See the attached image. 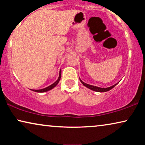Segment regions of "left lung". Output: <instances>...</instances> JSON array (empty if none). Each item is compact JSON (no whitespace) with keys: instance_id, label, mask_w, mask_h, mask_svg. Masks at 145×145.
I'll return each instance as SVG.
<instances>
[{"instance_id":"obj_1","label":"left lung","mask_w":145,"mask_h":145,"mask_svg":"<svg viewBox=\"0 0 145 145\" xmlns=\"http://www.w3.org/2000/svg\"><path fill=\"white\" fill-rule=\"evenodd\" d=\"M80 80L82 84L84 85V86H86V88H88L89 89H90V90H92L93 91H96V92H108V91L110 90L111 89H112L114 87H115L116 86L117 84H118V83H116V84L113 85V86H110V87H108V88H100V87H98V86H92V85H90V84H86V83H85L83 82V81L81 80L80 78Z\"/></svg>"}]
</instances>
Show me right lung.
I'll return each mask as SVG.
<instances>
[{"instance_id":"add662e5","label":"right lung","mask_w":145,"mask_h":145,"mask_svg":"<svg viewBox=\"0 0 145 145\" xmlns=\"http://www.w3.org/2000/svg\"><path fill=\"white\" fill-rule=\"evenodd\" d=\"M61 76V70H60V71H59V76L58 79H57V80L55 81L53 84L50 85V86L46 87V88H45L40 89V90H31L33 91V92H47V91H49V90H51V89L55 88V87L57 86V84H58L59 82V80H60Z\"/></svg>"}]
</instances>
